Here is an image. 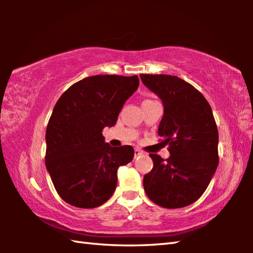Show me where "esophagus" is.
<instances>
[{
	"label": "esophagus",
	"instance_id": "1",
	"mask_svg": "<svg viewBox=\"0 0 253 253\" xmlns=\"http://www.w3.org/2000/svg\"><path fill=\"white\" fill-rule=\"evenodd\" d=\"M142 154H143V152L140 151L139 148H135V158H136V157H138V156H140V155H142Z\"/></svg>",
	"mask_w": 253,
	"mask_h": 253
}]
</instances>
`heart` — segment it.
I'll return each mask as SVG.
<instances>
[{"label": "heart", "instance_id": "1", "mask_svg": "<svg viewBox=\"0 0 253 253\" xmlns=\"http://www.w3.org/2000/svg\"><path fill=\"white\" fill-rule=\"evenodd\" d=\"M147 101H153V100H148V99H147V100H144L143 102H147Z\"/></svg>", "mask_w": 253, "mask_h": 253}]
</instances>
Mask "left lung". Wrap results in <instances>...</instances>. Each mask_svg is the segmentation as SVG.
<instances>
[{
    "mask_svg": "<svg viewBox=\"0 0 253 253\" xmlns=\"http://www.w3.org/2000/svg\"><path fill=\"white\" fill-rule=\"evenodd\" d=\"M140 78L164 105L158 135L170 154L166 161L149 154L154 166L144 176V190L162 208L187 207L202 196L219 164V132L211 106L198 89L176 76Z\"/></svg>",
    "mask_w": 253,
    "mask_h": 253,
    "instance_id": "8db88e82",
    "label": "left lung"
}]
</instances>
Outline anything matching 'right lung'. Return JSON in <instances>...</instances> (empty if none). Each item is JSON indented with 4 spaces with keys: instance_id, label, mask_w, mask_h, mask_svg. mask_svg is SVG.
<instances>
[{
    "instance_id": "add662e5",
    "label": "right lung",
    "mask_w": 253,
    "mask_h": 253,
    "mask_svg": "<svg viewBox=\"0 0 253 253\" xmlns=\"http://www.w3.org/2000/svg\"><path fill=\"white\" fill-rule=\"evenodd\" d=\"M138 85L137 76H91L59 98L46 127L45 168L67 203L97 208L116 190L117 169L131 162L134 148L111 147L105 143L102 129L116 124Z\"/></svg>"
}]
</instances>
